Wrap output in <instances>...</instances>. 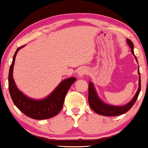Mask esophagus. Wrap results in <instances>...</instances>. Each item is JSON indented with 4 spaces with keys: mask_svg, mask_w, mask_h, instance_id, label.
Wrapping results in <instances>:
<instances>
[{
    "mask_svg": "<svg viewBox=\"0 0 148 148\" xmlns=\"http://www.w3.org/2000/svg\"><path fill=\"white\" fill-rule=\"evenodd\" d=\"M87 72H88V71H87L85 67H81V68H80L79 69V71H78V75H79L80 77H83V76L87 74Z\"/></svg>",
    "mask_w": 148,
    "mask_h": 148,
    "instance_id": "esophagus-1",
    "label": "esophagus"
}]
</instances>
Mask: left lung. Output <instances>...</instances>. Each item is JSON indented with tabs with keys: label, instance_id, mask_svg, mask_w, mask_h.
Here are the masks:
<instances>
[{
	"label": "left lung",
	"instance_id": "8db88e82",
	"mask_svg": "<svg viewBox=\"0 0 148 148\" xmlns=\"http://www.w3.org/2000/svg\"><path fill=\"white\" fill-rule=\"evenodd\" d=\"M127 42L128 45L130 46L132 49V53L134 55V58H136L137 63L138 60L136 56L134 55V44L131 41L130 39L127 38ZM138 75H139V78H138V89L137 90L136 94L133 99L130 101L129 103H127L126 105L121 106H112V105H108L105 103L103 101H102L99 97L98 94L96 91V89L94 88V85L92 82H89V88H88V102L89 105H90V108L95 112L98 114H100L102 116H119L123 114H125L127 112L128 110L131 109V108L134 106V104L136 102L137 98H138V95H139L140 91V72H139V67H138Z\"/></svg>",
	"mask_w": 148,
	"mask_h": 148
}]
</instances>
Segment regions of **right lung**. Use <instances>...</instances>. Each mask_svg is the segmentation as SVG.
<instances>
[{"label": "right lung", "instance_id": "1", "mask_svg": "<svg viewBox=\"0 0 148 148\" xmlns=\"http://www.w3.org/2000/svg\"><path fill=\"white\" fill-rule=\"evenodd\" d=\"M25 45L18 47L14 55L9 72V91L16 106L29 118L36 120L50 119L60 112L63 106L64 99L69 88L76 81L75 77L63 80L47 97L40 100L30 99L18 89L13 79V68L18 51Z\"/></svg>", "mask_w": 148, "mask_h": 148}]
</instances>
